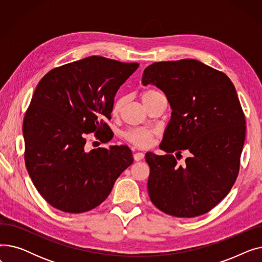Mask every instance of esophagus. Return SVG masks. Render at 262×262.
I'll return each mask as SVG.
<instances>
[{"mask_svg":"<svg viewBox=\"0 0 262 262\" xmlns=\"http://www.w3.org/2000/svg\"><path fill=\"white\" fill-rule=\"evenodd\" d=\"M143 158H144V154H143V153L137 152V153L134 154V159H135L136 161H140V160H142Z\"/></svg>","mask_w":262,"mask_h":262,"instance_id":"1","label":"esophagus"}]
</instances>
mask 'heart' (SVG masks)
Masks as SVG:
<instances>
[{
  "label": "heart",
  "instance_id": "1",
  "mask_svg": "<svg viewBox=\"0 0 262 262\" xmlns=\"http://www.w3.org/2000/svg\"><path fill=\"white\" fill-rule=\"evenodd\" d=\"M162 94L156 89L148 88L144 90L141 93V100L144 103L145 106H147L150 102H152L158 95ZM124 104V98L123 96H117L116 100L113 103L112 106V113L114 116H118L123 107ZM156 136V132L153 129H147L142 127L137 128H129L128 130L123 133V138L128 143L133 144L134 146L138 148H147L154 142V138Z\"/></svg>",
  "mask_w": 262,
  "mask_h": 262
}]
</instances>
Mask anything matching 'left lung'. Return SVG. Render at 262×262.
Masks as SVG:
<instances>
[{
  "label": "left lung",
  "instance_id": "left-lung-1",
  "mask_svg": "<svg viewBox=\"0 0 262 262\" xmlns=\"http://www.w3.org/2000/svg\"><path fill=\"white\" fill-rule=\"evenodd\" d=\"M142 82L161 89L173 110L160 144L167 154H145L149 199L173 216L207 213L239 174L246 126L235 86L226 74L195 59L154 62L145 68ZM186 149L191 156L178 166L172 153Z\"/></svg>",
  "mask_w": 262,
  "mask_h": 262
}]
</instances>
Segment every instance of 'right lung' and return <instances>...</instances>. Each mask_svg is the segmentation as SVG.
I'll return each instance as SVG.
<instances>
[{
	"instance_id": "obj_1",
	"label": "right lung",
	"mask_w": 262,
	"mask_h": 262,
	"mask_svg": "<svg viewBox=\"0 0 262 262\" xmlns=\"http://www.w3.org/2000/svg\"><path fill=\"white\" fill-rule=\"evenodd\" d=\"M139 67L90 56L54 68L38 82L23 121L24 160L32 181L54 208L89 211L109 195L121 173L133 163L126 145L85 152L86 136L113 139L105 122L114 98Z\"/></svg>"
}]
</instances>
